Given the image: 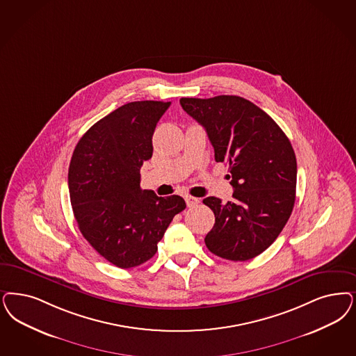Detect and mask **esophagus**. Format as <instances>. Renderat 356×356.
Masks as SVG:
<instances>
[{
	"label": "esophagus",
	"instance_id": "1",
	"mask_svg": "<svg viewBox=\"0 0 356 356\" xmlns=\"http://www.w3.org/2000/svg\"><path fill=\"white\" fill-rule=\"evenodd\" d=\"M185 202L189 208H192V207H196L197 204H200V200L196 197L185 196Z\"/></svg>",
	"mask_w": 356,
	"mask_h": 356
}]
</instances>
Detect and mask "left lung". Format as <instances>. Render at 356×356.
I'll return each mask as SVG.
<instances>
[{"label":"left lung","mask_w":356,"mask_h":356,"mask_svg":"<svg viewBox=\"0 0 356 356\" xmlns=\"http://www.w3.org/2000/svg\"><path fill=\"white\" fill-rule=\"evenodd\" d=\"M180 104L207 130L216 161L229 164L233 201L207 197L216 223L205 236L210 252L245 261L270 247L289 220L296 200L297 163L279 124L238 96L181 98Z\"/></svg>","instance_id":"left-lung-1"}]
</instances>
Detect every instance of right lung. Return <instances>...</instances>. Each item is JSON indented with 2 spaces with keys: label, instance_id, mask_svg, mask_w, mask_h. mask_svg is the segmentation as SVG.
I'll return each instance as SVG.
<instances>
[{
  "label": "right lung",
  "instance_id": "obj_1",
  "mask_svg": "<svg viewBox=\"0 0 356 356\" xmlns=\"http://www.w3.org/2000/svg\"><path fill=\"white\" fill-rule=\"evenodd\" d=\"M171 102L135 101L95 123L74 148L68 188L83 236L120 268L152 258L183 197L140 189V167L152 156V135Z\"/></svg>",
  "mask_w": 356,
  "mask_h": 356
}]
</instances>
